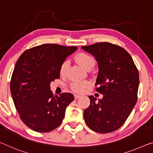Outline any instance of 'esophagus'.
I'll list each match as a JSON object with an SVG mask.
<instances>
[{
  "label": "esophagus",
  "mask_w": 153,
  "mask_h": 153,
  "mask_svg": "<svg viewBox=\"0 0 153 153\" xmlns=\"http://www.w3.org/2000/svg\"><path fill=\"white\" fill-rule=\"evenodd\" d=\"M81 97V96H79V95H77V94H74V98L75 99H78V98H79V97Z\"/></svg>",
  "instance_id": "esophagus-1"
}]
</instances>
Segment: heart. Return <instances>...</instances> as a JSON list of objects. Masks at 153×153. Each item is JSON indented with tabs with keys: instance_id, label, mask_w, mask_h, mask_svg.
Masks as SVG:
<instances>
[{
	"instance_id": "heart-1",
	"label": "heart",
	"mask_w": 153,
	"mask_h": 153,
	"mask_svg": "<svg viewBox=\"0 0 153 153\" xmlns=\"http://www.w3.org/2000/svg\"><path fill=\"white\" fill-rule=\"evenodd\" d=\"M75 59L87 71H90L93 68L96 64V60L94 57L86 53H78L75 57ZM69 62L68 60L63 62L60 68V74L64 75L66 74ZM89 86L90 82L87 81H74L71 83V88L72 91L76 92V93H82Z\"/></svg>"
}]
</instances>
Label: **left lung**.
Masks as SVG:
<instances>
[{"label":"left lung","instance_id":"8db88e82","mask_svg":"<svg viewBox=\"0 0 153 153\" xmlns=\"http://www.w3.org/2000/svg\"><path fill=\"white\" fill-rule=\"evenodd\" d=\"M81 48L97 62L96 91L101 100L89 96L90 105L84 111L87 126L94 131L107 134L120 128L137 100L139 73L126 49L108 42H97Z\"/></svg>","mask_w":153,"mask_h":153}]
</instances>
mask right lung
<instances>
[{
	"label": "right lung",
	"mask_w": 153,
	"mask_h": 153,
	"mask_svg": "<svg viewBox=\"0 0 153 153\" xmlns=\"http://www.w3.org/2000/svg\"><path fill=\"white\" fill-rule=\"evenodd\" d=\"M77 47L43 44L27 49L17 59L10 82L15 106L29 128L49 132L62 123L72 94L53 96L50 82L59 79L60 68Z\"/></svg>",
	"instance_id": "1"
}]
</instances>
